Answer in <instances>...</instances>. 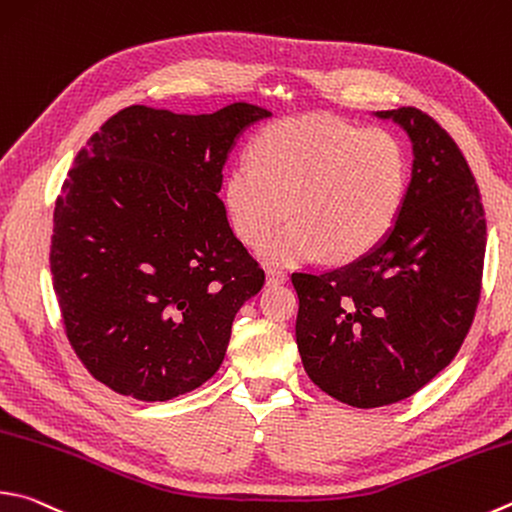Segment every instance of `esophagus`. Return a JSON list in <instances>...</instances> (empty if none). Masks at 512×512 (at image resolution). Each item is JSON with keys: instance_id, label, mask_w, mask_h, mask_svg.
<instances>
[{"instance_id": "34e87169", "label": "esophagus", "mask_w": 512, "mask_h": 512, "mask_svg": "<svg viewBox=\"0 0 512 512\" xmlns=\"http://www.w3.org/2000/svg\"><path fill=\"white\" fill-rule=\"evenodd\" d=\"M288 280V273L282 268H266V282L268 284H284Z\"/></svg>"}]
</instances>
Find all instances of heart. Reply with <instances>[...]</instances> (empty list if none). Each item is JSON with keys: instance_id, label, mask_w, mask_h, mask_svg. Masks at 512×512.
<instances>
[{"instance_id": "heart-1", "label": "heart", "mask_w": 512, "mask_h": 512, "mask_svg": "<svg viewBox=\"0 0 512 512\" xmlns=\"http://www.w3.org/2000/svg\"><path fill=\"white\" fill-rule=\"evenodd\" d=\"M410 161L401 138L383 127H356L306 114L268 125L248 161L226 176L224 203L237 237L257 246L291 211L294 219L259 248L273 264L322 253L333 262L362 257L401 215Z\"/></svg>"}]
</instances>
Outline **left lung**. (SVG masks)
<instances>
[{"label": "left lung", "mask_w": 512, "mask_h": 512, "mask_svg": "<svg viewBox=\"0 0 512 512\" xmlns=\"http://www.w3.org/2000/svg\"><path fill=\"white\" fill-rule=\"evenodd\" d=\"M374 116L412 141L401 215L356 262L291 277L306 374L362 410L403 401L450 365L475 318L486 255L481 194L450 134L414 107Z\"/></svg>", "instance_id": "obj_1"}]
</instances>
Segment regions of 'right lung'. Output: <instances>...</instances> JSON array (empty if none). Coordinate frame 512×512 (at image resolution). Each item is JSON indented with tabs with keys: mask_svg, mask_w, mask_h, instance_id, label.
<instances>
[{
	"mask_svg": "<svg viewBox=\"0 0 512 512\" xmlns=\"http://www.w3.org/2000/svg\"><path fill=\"white\" fill-rule=\"evenodd\" d=\"M271 111L132 105L78 152L53 212L51 275L64 329L102 385L170 401L217 374L232 320L264 271L219 199L237 138Z\"/></svg>",
	"mask_w": 512,
	"mask_h": 512,
	"instance_id": "right-lung-1",
	"label": "right lung"
}]
</instances>
